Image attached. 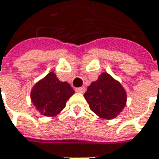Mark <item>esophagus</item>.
Segmentation results:
<instances>
[{
	"mask_svg": "<svg viewBox=\"0 0 159 159\" xmlns=\"http://www.w3.org/2000/svg\"><path fill=\"white\" fill-rule=\"evenodd\" d=\"M75 91L76 92H80V93H84L85 92V87H78L75 88Z\"/></svg>",
	"mask_w": 159,
	"mask_h": 159,
	"instance_id": "obj_1",
	"label": "esophagus"
}]
</instances>
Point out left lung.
Returning <instances> with one entry per match:
<instances>
[{"label":"left lung","mask_w":159,"mask_h":159,"mask_svg":"<svg viewBox=\"0 0 159 159\" xmlns=\"http://www.w3.org/2000/svg\"><path fill=\"white\" fill-rule=\"evenodd\" d=\"M84 97L94 113L106 119L119 115L125 106L127 97L122 85L107 73H102L88 86Z\"/></svg>","instance_id":"8db88e82"}]
</instances>
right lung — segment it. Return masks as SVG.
I'll return each instance as SVG.
<instances>
[{
  "label": "right lung",
  "mask_w": 159,
  "mask_h": 159,
  "mask_svg": "<svg viewBox=\"0 0 159 159\" xmlns=\"http://www.w3.org/2000/svg\"><path fill=\"white\" fill-rule=\"evenodd\" d=\"M75 91L67 82H62L51 72L39 81L31 91V100L36 109L45 116H55L66 106Z\"/></svg>",
  "instance_id": "obj_1"
}]
</instances>
